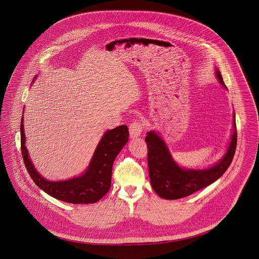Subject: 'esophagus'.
Instances as JSON below:
<instances>
[{
  "instance_id": "34e87169",
  "label": "esophagus",
  "mask_w": 259,
  "mask_h": 259,
  "mask_svg": "<svg viewBox=\"0 0 259 259\" xmlns=\"http://www.w3.org/2000/svg\"><path fill=\"white\" fill-rule=\"evenodd\" d=\"M144 125L141 123L140 121H134L133 123H131L130 127H129V133H130V137L132 139L138 138L139 136L142 134L143 132V127Z\"/></svg>"
}]
</instances>
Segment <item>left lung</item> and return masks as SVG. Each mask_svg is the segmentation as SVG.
Listing matches in <instances>:
<instances>
[{
  "mask_svg": "<svg viewBox=\"0 0 259 259\" xmlns=\"http://www.w3.org/2000/svg\"><path fill=\"white\" fill-rule=\"evenodd\" d=\"M214 73L219 82L226 88L220 70L215 68ZM146 143L148 149V164L150 185L156 194L167 200H176L189 196L219 180L233 160L237 145L235 112L233 113L232 134L227 149L219 162L208 168L187 169L180 166L174 160L163 138L154 130L147 133Z\"/></svg>",
  "mask_w": 259,
  "mask_h": 259,
  "instance_id": "8db88e82",
  "label": "left lung"
}]
</instances>
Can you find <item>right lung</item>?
<instances>
[{"label":"right lung","mask_w":259,"mask_h":259,"mask_svg":"<svg viewBox=\"0 0 259 259\" xmlns=\"http://www.w3.org/2000/svg\"><path fill=\"white\" fill-rule=\"evenodd\" d=\"M36 78V77H35ZM24 109V108H23ZM24 119L21 117V150L25 167L34 183L51 197L72 204H93L104 197L110 190L112 164L128 142L129 131L126 125L107 130L85 171L80 176L65 181H49L37 172L26 148Z\"/></svg>","instance_id":"1"}]
</instances>
